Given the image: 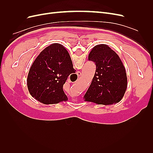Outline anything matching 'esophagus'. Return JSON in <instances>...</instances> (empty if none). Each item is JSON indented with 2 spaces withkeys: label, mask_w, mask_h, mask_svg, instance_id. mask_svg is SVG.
<instances>
[{
  "label": "esophagus",
  "mask_w": 153,
  "mask_h": 153,
  "mask_svg": "<svg viewBox=\"0 0 153 153\" xmlns=\"http://www.w3.org/2000/svg\"><path fill=\"white\" fill-rule=\"evenodd\" d=\"M76 74H77L78 77H80V76H81V72H80V71H77V72H76Z\"/></svg>",
  "instance_id": "obj_1"
}]
</instances>
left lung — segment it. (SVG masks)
<instances>
[{"mask_svg":"<svg viewBox=\"0 0 153 153\" xmlns=\"http://www.w3.org/2000/svg\"><path fill=\"white\" fill-rule=\"evenodd\" d=\"M96 64L91 84L84 96L85 101L110 105L122 100L127 88V76L119 55L108 45H96L88 57Z\"/></svg>","mask_w":153,"mask_h":153,"instance_id":"left-lung-1","label":"left lung"}]
</instances>
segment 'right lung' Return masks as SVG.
<instances>
[{
	"instance_id": "obj_1",
	"label": "right lung",
	"mask_w": 153,
	"mask_h": 153,
	"mask_svg": "<svg viewBox=\"0 0 153 153\" xmlns=\"http://www.w3.org/2000/svg\"><path fill=\"white\" fill-rule=\"evenodd\" d=\"M75 71L65 47L59 43L50 45L39 54L30 68L27 79L30 94L45 105L66 101L63 85Z\"/></svg>"
}]
</instances>
